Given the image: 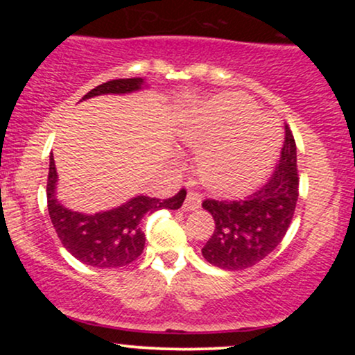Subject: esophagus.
Masks as SVG:
<instances>
[{"label":"esophagus","mask_w":355,"mask_h":355,"mask_svg":"<svg viewBox=\"0 0 355 355\" xmlns=\"http://www.w3.org/2000/svg\"><path fill=\"white\" fill-rule=\"evenodd\" d=\"M202 205V197L197 193V191H189V195H187L185 202H183V211H191V210H197L200 209Z\"/></svg>","instance_id":"esophagus-1"}]
</instances>
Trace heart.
<instances>
[{
	"instance_id": "heart-1",
	"label": "heart",
	"mask_w": 355,
	"mask_h": 355,
	"mask_svg": "<svg viewBox=\"0 0 355 355\" xmlns=\"http://www.w3.org/2000/svg\"><path fill=\"white\" fill-rule=\"evenodd\" d=\"M255 113L254 103L245 96L222 95L183 123L182 140L200 150L198 177L215 193H247L270 172L279 153V132L274 130L270 138V130L259 128L272 126L270 118Z\"/></svg>"
}]
</instances>
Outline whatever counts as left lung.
<instances>
[{"instance_id":"8db88e82","label":"left lung","mask_w":355,"mask_h":355,"mask_svg":"<svg viewBox=\"0 0 355 355\" xmlns=\"http://www.w3.org/2000/svg\"><path fill=\"white\" fill-rule=\"evenodd\" d=\"M299 198L297 146L288 125L279 165L263 187L245 200L207 198L202 207L215 220V230L202 248L211 266L223 270H243L279 247L294 218Z\"/></svg>"}]
</instances>
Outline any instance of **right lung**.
<instances>
[{
	"instance_id": "add662e5",
	"label": "right lung",
	"mask_w": 355,
	"mask_h": 355,
	"mask_svg": "<svg viewBox=\"0 0 355 355\" xmlns=\"http://www.w3.org/2000/svg\"><path fill=\"white\" fill-rule=\"evenodd\" d=\"M144 87V78L112 80L93 88L81 100L100 95H125V93L138 92ZM56 180L58 175L51 155L46 198L53 227L63 247L76 260L98 268L123 267L137 260L145 247L141 218L146 214H153L160 209H180L187 197L185 189L166 200L138 195L116 209L98 211V214H81L67 209L56 198Z\"/></svg>"
}]
</instances>
